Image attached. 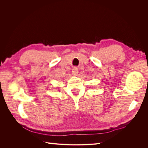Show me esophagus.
Wrapping results in <instances>:
<instances>
[{"mask_svg":"<svg viewBox=\"0 0 148 148\" xmlns=\"http://www.w3.org/2000/svg\"><path fill=\"white\" fill-rule=\"evenodd\" d=\"M78 73V69L77 66H75L72 70V75L74 76H76L77 75Z\"/></svg>","mask_w":148,"mask_h":148,"instance_id":"1","label":"esophagus"}]
</instances>
